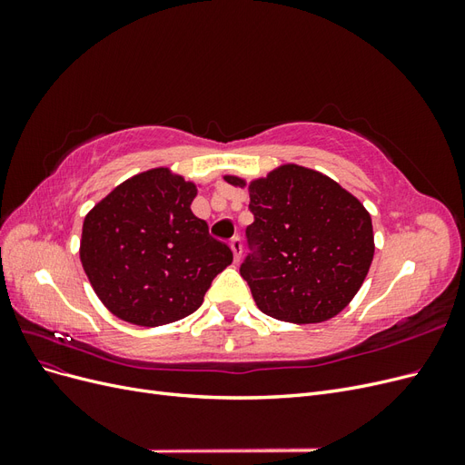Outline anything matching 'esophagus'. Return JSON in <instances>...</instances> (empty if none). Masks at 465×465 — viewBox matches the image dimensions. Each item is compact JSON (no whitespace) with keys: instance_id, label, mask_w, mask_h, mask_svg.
<instances>
[{"instance_id":"1","label":"esophagus","mask_w":465,"mask_h":465,"mask_svg":"<svg viewBox=\"0 0 465 465\" xmlns=\"http://www.w3.org/2000/svg\"><path fill=\"white\" fill-rule=\"evenodd\" d=\"M231 250H232V254H234V262L241 260V256H242V241H241V236H234L232 238V241H231Z\"/></svg>"}]
</instances>
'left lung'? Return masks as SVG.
Listing matches in <instances>:
<instances>
[{"label":"left lung","mask_w":465,"mask_h":465,"mask_svg":"<svg viewBox=\"0 0 465 465\" xmlns=\"http://www.w3.org/2000/svg\"><path fill=\"white\" fill-rule=\"evenodd\" d=\"M250 192L254 223L241 265L252 297L267 316L318 323L353 301L374 258L369 211L330 176L283 164L265 178L224 176Z\"/></svg>","instance_id":"obj_1"}]
</instances>
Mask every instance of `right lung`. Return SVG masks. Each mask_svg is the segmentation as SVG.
Returning a JSON list of instances; mask_svg holds the SVG:
<instances>
[{
    "mask_svg": "<svg viewBox=\"0 0 465 465\" xmlns=\"http://www.w3.org/2000/svg\"><path fill=\"white\" fill-rule=\"evenodd\" d=\"M193 182L168 168L135 174L83 221L79 256L96 297L135 326H164L198 311L232 252L192 213Z\"/></svg>",
    "mask_w": 465,
    "mask_h": 465,
    "instance_id": "1",
    "label": "right lung"
}]
</instances>
